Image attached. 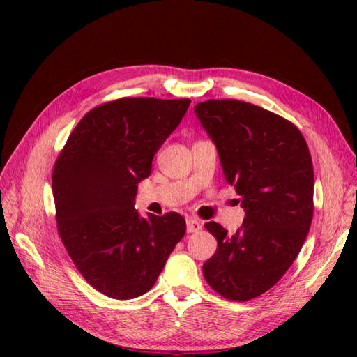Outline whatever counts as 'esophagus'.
Masks as SVG:
<instances>
[{
    "label": "esophagus",
    "mask_w": 357,
    "mask_h": 357,
    "mask_svg": "<svg viewBox=\"0 0 357 357\" xmlns=\"http://www.w3.org/2000/svg\"><path fill=\"white\" fill-rule=\"evenodd\" d=\"M201 229H202V222L198 221V219H193V218L187 219V231L188 233H196Z\"/></svg>",
    "instance_id": "34e87169"
}]
</instances>
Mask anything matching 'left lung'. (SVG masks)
<instances>
[{"mask_svg": "<svg viewBox=\"0 0 357 357\" xmlns=\"http://www.w3.org/2000/svg\"><path fill=\"white\" fill-rule=\"evenodd\" d=\"M195 113L245 211L234 234L218 222L206 224L218 248L204 264V278L227 299H253L285 275L307 238L313 219L312 156L290 121L257 105L208 100L196 104Z\"/></svg>", "mask_w": 357, "mask_h": 357, "instance_id": "left-lung-1", "label": "left lung"}]
</instances>
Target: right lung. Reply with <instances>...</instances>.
Wrapping results in <instances>:
<instances>
[{
    "label": "right lung",
    "instance_id": "right-lung-1",
    "mask_svg": "<svg viewBox=\"0 0 357 357\" xmlns=\"http://www.w3.org/2000/svg\"><path fill=\"white\" fill-rule=\"evenodd\" d=\"M190 100L121 98L90 110L52 174L58 231L87 282L112 299L147 293L184 238L178 213L141 216L138 184Z\"/></svg>",
    "mask_w": 357,
    "mask_h": 357
}]
</instances>
